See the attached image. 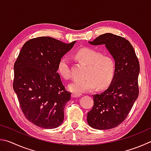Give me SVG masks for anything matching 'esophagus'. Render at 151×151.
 Listing matches in <instances>:
<instances>
[{"instance_id": "1", "label": "esophagus", "mask_w": 151, "mask_h": 151, "mask_svg": "<svg viewBox=\"0 0 151 151\" xmlns=\"http://www.w3.org/2000/svg\"><path fill=\"white\" fill-rule=\"evenodd\" d=\"M81 96V94H78V93H73L71 94V96L72 98H76V97H79Z\"/></svg>"}]
</instances>
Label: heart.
<instances>
[{
    "mask_svg": "<svg viewBox=\"0 0 151 151\" xmlns=\"http://www.w3.org/2000/svg\"><path fill=\"white\" fill-rule=\"evenodd\" d=\"M76 59L86 65L84 79L75 80L68 88L74 93H82L96 88L104 89L110 85L116 75V65L114 58L90 47L79 49L75 55ZM57 70L63 78L69 79L71 72L69 60L63 57L57 65Z\"/></svg>",
    "mask_w": 151,
    "mask_h": 151,
    "instance_id": "1",
    "label": "heart"
}]
</instances>
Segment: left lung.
Listing matches in <instances>:
<instances>
[{
  "instance_id": "1",
  "label": "left lung",
  "mask_w": 151,
  "mask_h": 151,
  "mask_svg": "<svg viewBox=\"0 0 151 151\" xmlns=\"http://www.w3.org/2000/svg\"><path fill=\"white\" fill-rule=\"evenodd\" d=\"M105 45L116 62V75L105 91L94 94V106L87 114V122L96 129H109L124 121L139 96L140 67L135 50L128 40L106 33L88 42Z\"/></svg>"
}]
</instances>
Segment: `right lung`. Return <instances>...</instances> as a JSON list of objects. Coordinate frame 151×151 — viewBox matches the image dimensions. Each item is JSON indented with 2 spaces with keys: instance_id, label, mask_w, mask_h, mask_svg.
<instances>
[{
  "instance_id": "right-lung-1",
  "label": "right lung",
  "mask_w": 151,
  "mask_h": 151,
  "mask_svg": "<svg viewBox=\"0 0 151 151\" xmlns=\"http://www.w3.org/2000/svg\"><path fill=\"white\" fill-rule=\"evenodd\" d=\"M76 42L65 43L50 37L29 40L14 65L13 88L21 109L38 127L54 129L63 122L71 93L65 90L57 65Z\"/></svg>"
}]
</instances>
